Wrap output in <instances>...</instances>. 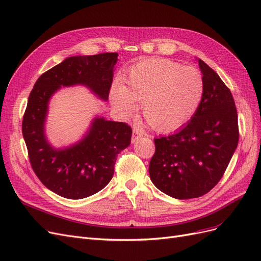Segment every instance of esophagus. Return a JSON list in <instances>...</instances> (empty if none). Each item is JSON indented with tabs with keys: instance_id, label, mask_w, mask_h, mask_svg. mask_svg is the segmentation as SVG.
<instances>
[{
	"instance_id": "obj_1",
	"label": "esophagus",
	"mask_w": 261,
	"mask_h": 261,
	"mask_svg": "<svg viewBox=\"0 0 261 261\" xmlns=\"http://www.w3.org/2000/svg\"><path fill=\"white\" fill-rule=\"evenodd\" d=\"M143 136V133L139 130V129H134L133 132H132V139H131V142L132 143H136L137 141H139V139Z\"/></svg>"
}]
</instances>
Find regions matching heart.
Listing matches in <instances>:
<instances>
[{
  "label": "heart",
  "mask_w": 261,
  "mask_h": 261,
  "mask_svg": "<svg viewBox=\"0 0 261 261\" xmlns=\"http://www.w3.org/2000/svg\"><path fill=\"white\" fill-rule=\"evenodd\" d=\"M203 96L200 72L166 58H148L132 66L125 85L116 83L111 91L113 104L127 117L136 113V102H142L143 117L159 132L186 125L198 111Z\"/></svg>",
  "instance_id": "b5f03b06"
}]
</instances>
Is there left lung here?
I'll use <instances>...</instances> for the list:
<instances>
[{"label":"left lung","instance_id":"obj_1","mask_svg":"<svg viewBox=\"0 0 261 261\" xmlns=\"http://www.w3.org/2000/svg\"><path fill=\"white\" fill-rule=\"evenodd\" d=\"M204 96L195 116L182 129L155 139L149 178L165 194L178 199L206 194L220 181L239 143L238 112L229 88L197 60Z\"/></svg>","mask_w":261,"mask_h":261}]
</instances>
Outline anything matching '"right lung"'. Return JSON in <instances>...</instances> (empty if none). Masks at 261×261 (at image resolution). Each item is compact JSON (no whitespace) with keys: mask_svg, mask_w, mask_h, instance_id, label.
Listing matches in <instances>:
<instances>
[{"mask_svg":"<svg viewBox=\"0 0 261 261\" xmlns=\"http://www.w3.org/2000/svg\"><path fill=\"white\" fill-rule=\"evenodd\" d=\"M117 61V53L68 57L40 75L29 95L22 136L31 167L48 190L65 198H86L107 186L117 156L130 145L132 129L124 122L95 117L79 142L55 148L45 136L48 102L62 87L77 85L107 100Z\"/></svg>","mask_w":261,"mask_h":261,"instance_id":"obj_1","label":"right lung"}]
</instances>
